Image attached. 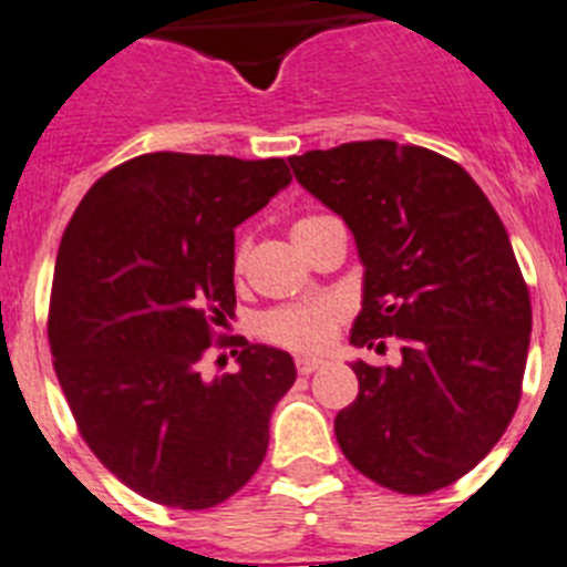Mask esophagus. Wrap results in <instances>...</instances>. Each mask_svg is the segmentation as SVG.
Returning a JSON list of instances; mask_svg holds the SVG:
<instances>
[{"mask_svg": "<svg viewBox=\"0 0 567 567\" xmlns=\"http://www.w3.org/2000/svg\"><path fill=\"white\" fill-rule=\"evenodd\" d=\"M295 365H298L300 377H309V373H315L320 365H323V360H320V357H298Z\"/></svg>", "mask_w": 567, "mask_h": 567, "instance_id": "1", "label": "esophagus"}]
</instances>
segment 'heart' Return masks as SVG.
I'll list each match as a JSON object with an SVG mask.
<instances>
[{
	"label": "heart",
	"mask_w": 567,
	"mask_h": 567,
	"mask_svg": "<svg viewBox=\"0 0 567 567\" xmlns=\"http://www.w3.org/2000/svg\"><path fill=\"white\" fill-rule=\"evenodd\" d=\"M318 219L320 216H306V219L295 221L292 236ZM244 256H247V244L238 249V267L244 264ZM342 315H346V306L337 298H318L309 300V303L280 306V309L267 311L258 320V334L267 342H272V346L289 348V351H303V354H318V351H323L334 340L337 329L342 323Z\"/></svg>",
	"instance_id": "heart-1"
}]
</instances>
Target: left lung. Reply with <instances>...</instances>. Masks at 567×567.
Here are the masks:
<instances>
[{
	"instance_id": "1",
	"label": "left lung",
	"mask_w": 567,
	"mask_h": 567,
	"mask_svg": "<svg viewBox=\"0 0 567 567\" xmlns=\"http://www.w3.org/2000/svg\"><path fill=\"white\" fill-rule=\"evenodd\" d=\"M354 233L365 267L351 346L402 340L396 368L351 362L360 393L334 419L354 470L402 495L455 484L520 402L532 300L486 194L453 159L393 140L289 159Z\"/></svg>"
}]
</instances>
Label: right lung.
I'll return each mask as SVG.
<instances>
[{
	"instance_id": "right-lung-1",
	"label": "right lung",
	"mask_w": 567,
	"mask_h": 567,
	"mask_svg": "<svg viewBox=\"0 0 567 567\" xmlns=\"http://www.w3.org/2000/svg\"><path fill=\"white\" fill-rule=\"evenodd\" d=\"M292 182L284 159L143 154L83 196L61 238L50 351L83 441L137 495L210 508L267 455L295 385L287 351L230 337L236 373L202 357L236 309V227Z\"/></svg>"
}]
</instances>
